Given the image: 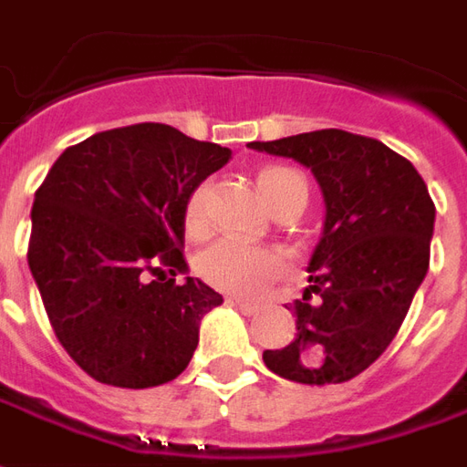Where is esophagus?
<instances>
[{
    "instance_id": "esophagus-1",
    "label": "esophagus",
    "mask_w": 467,
    "mask_h": 467,
    "mask_svg": "<svg viewBox=\"0 0 467 467\" xmlns=\"http://www.w3.org/2000/svg\"><path fill=\"white\" fill-rule=\"evenodd\" d=\"M231 306H236L241 314H246V317H254V314L259 312V304H249V302H244V299H226Z\"/></svg>"
}]
</instances>
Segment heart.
Masks as SVG:
<instances>
[{"instance_id": "obj_1", "label": "heart", "mask_w": 467, "mask_h": 467, "mask_svg": "<svg viewBox=\"0 0 467 467\" xmlns=\"http://www.w3.org/2000/svg\"><path fill=\"white\" fill-rule=\"evenodd\" d=\"M294 181H302V175L294 173L292 168L269 165L259 173L261 196L266 198L271 208L276 206ZM183 226L188 236H201L206 228V186L191 191L183 208ZM289 269V259L279 249L259 246L241 239H221L208 246L198 256V274L221 292L234 296H261L274 281L284 276Z\"/></svg>"}]
</instances>
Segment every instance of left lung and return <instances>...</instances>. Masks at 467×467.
<instances>
[{
	"instance_id": "1",
	"label": "left lung",
	"mask_w": 467,
	"mask_h": 467,
	"mask_svg": "<svg viewBox=\"0 0 467 467\" xmlns=\"http://www.w3.org/2000/svg\"><path fill=\"white\" fill-rule=\"evenodd\" d=\"M249 148L306 165L324 196L296 337L264 362L302 385L347 382L395 339L428 274L435 203L415 165L375 138L329 128Z\"/></svg>"
}]
</instances>
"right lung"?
Here are the masks:
<instances>
[{"instance_id":"1","label":"right lung","mask_w":467,"mask_h":467,"mask_svg":"<svg viewBox=\"0 0 467 467\" xmlns=\"http://www.w3.org/2000/svg\"><path fill=\"white\" fill-rule=\"evenodd\" d=\"M228 148L161 122L90 135L35 193L29 271L59 345L102 385L143 389L181 375L203 314L223 302L186 276L183 208Z\"/></svg>"}]
</instances>
